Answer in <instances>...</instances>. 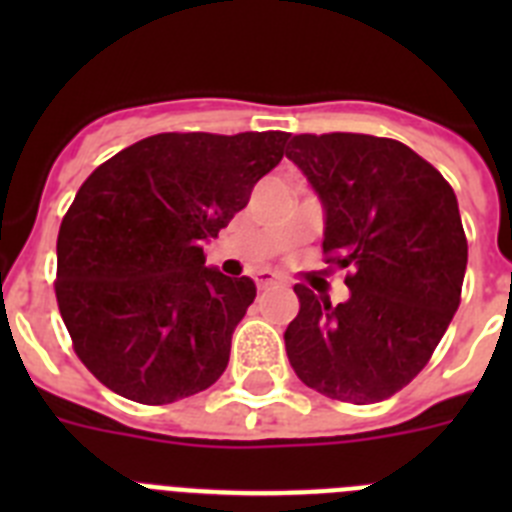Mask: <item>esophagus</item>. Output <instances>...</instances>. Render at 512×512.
<instances>
[{
	"mask_svg": "<svg viewBox=\"0 0 512 512\" xmlns=\"http://www.w3.org/2000/svg\"><path fill=\"white\" fill-rule=\"evenodd\" d=\"M256 284H259V289H269L274 287V284H279V277L274 271H259V274H256Z\"/></svg>",
	"mask_w": 512,
	"mask_h": 512,
	"instance_id": "1",
	"label": "esophagus"
}]
</instances>
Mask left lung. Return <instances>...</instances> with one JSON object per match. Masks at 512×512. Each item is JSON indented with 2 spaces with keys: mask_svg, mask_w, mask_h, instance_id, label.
<instances>
[{
  "mask_svg": "<svg viewBox=\"0 0 512 512\" xmlns=\"http://www.w3.org/2000/svg\"><path fill=\"white\" fill-rule=\"evenodd\" d=\"M284 153L323 205V251L351 266L338 305L295 284L289 364L330 400H387L428 364L459 307L467 235L454 189L392 138L292 135Z\"/></svg>",
  "mask_w": 512,
  "mask_h": 512,
  "instance_id": "left-lung-1",
  "label": "left lung"
}]
</instances>
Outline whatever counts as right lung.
Returning <instances> with one entry per match:
<instances>
[{"label":"right lung","mask_w":512,"mask_h":512,"mask_svg":"<svg viewBox=\"0 0 512 512\" xmlns=\"http://www.w3.org/2000/svg\"><path fill=\"white\" fill-rule=\"evenodd\" d=\"M289 135L161 133L104 161L58 230V310L76 356L117 395L169 405L220 379L256 297L205 266Z\"/></svg>","instance_id":"1"}]
</instances>
